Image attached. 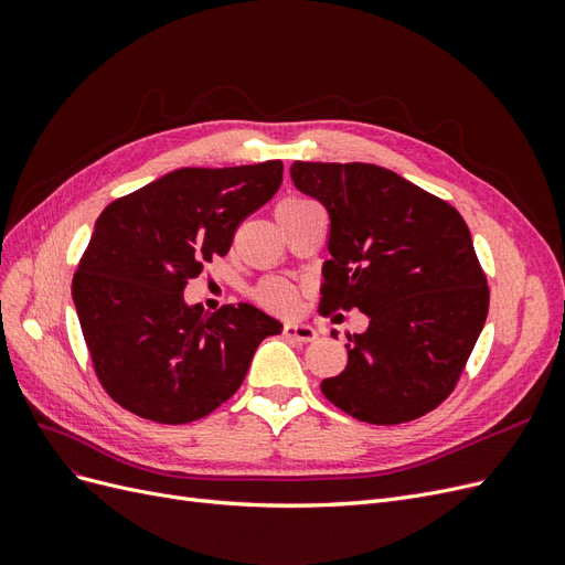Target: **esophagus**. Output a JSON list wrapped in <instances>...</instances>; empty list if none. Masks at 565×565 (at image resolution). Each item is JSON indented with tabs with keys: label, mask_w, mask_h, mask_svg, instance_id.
<instances>
[{
	"label": "esophagus",
	"mask_w": 565,
	"mask_h": 565,
	"mask_svg": "<svg viewBox=\"0 0 565 565\" xmlns=\"http://www.w3.org/2000/svg\"><path fill=\"white\" fill-rule=\"evenodd\" d=\"M282 334L287 339H295V341H313L318 339V332L311 328V324L306 322H287L282 328Z\"/></svg>",
	"instance_id": "34e87169"
}]
</instances>
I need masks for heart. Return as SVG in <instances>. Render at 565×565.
I'll return each instance as SVG.
<instances>
[{
  "label": "heart",
  "instance_id": "heart-1",
  "mask_svg": "<svg viewBox=\"0 0 565 565\" xmlns=\"http://www.w3.org/2000/svg\"><path fill=\"white\" fill-rule=\"evenodd\" d=\"M309 204H316V202H311L309 198H301V195H287L276 204V216L297 212L301 207H309ZM252 297L256 303L262 306V309L273 311V313H292L299 303L297 287L282 278H264L252 289Z\"/></svg>",
  "mask_w": 565,
  "mask_h": 565
}]
</instances>
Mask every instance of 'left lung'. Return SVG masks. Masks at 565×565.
I'll list each match as a JSON object with an SVG mask.
<instances>
[{
    "label": "left lung",
    "instance_id": "obj_1",
    "mask_svg": "<svg viewBox=\"0 0 565 565\" xmlns=\"http://www.w3.org/2000/svg\"><path fill=\"white\" fill-rule=\"evenodd\" d=\"M292 181L330 214L320 311H363L349 363L324 398L367 424H403L455 391L481 334L490 289L459 212L396 172L295 162ZM337 320V318H334Z\"/></svg>",
    "mask_w": 565,
    "mask_h": 565
}]
</instances>
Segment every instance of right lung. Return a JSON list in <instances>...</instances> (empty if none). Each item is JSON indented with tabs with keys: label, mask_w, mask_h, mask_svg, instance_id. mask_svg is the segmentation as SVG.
I'll return each mask as SVG.
<instances>
[{
	"label": "right lung",
	"mask_w": 565,
	"mask_h": 565,
	"mask_svg": "<svg viewBox=\"0 0 565 565\" xmlns=\"http://www.w3.org/2000/svg\"><path fill=\"white\" fill-rule=\"evenodd\" d=\"M282 183V162L185 167L100 212L73 278L92 365L108 396L158 424L207 417L241 388L256 347L282 324L252 303L214 313L183 289Z\"/></svg>",
	"instance_id": "obj_1"
}]
</instances>
